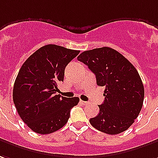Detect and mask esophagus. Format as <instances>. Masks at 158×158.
Here are the masks:
<instances>
[{"instance_id":"esophagus-1","label":"esophagus","mask_w":158,"mask_h":158,"mask_svg":"<svg viewBox=\"0 0 158 158\" xmlns=\"http://www.w3.org/2000/svg\"><path fill=\"white\" fill-rule=\"evenodd\" d=\"M80 102L82 103L83 105H87V104H88V102H85V101H82V100L80 101Z\"/></svg>"}]
</instances>
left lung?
Wrapping results in <instances>:
<instances>
[{"instance_id":"obj_1","label":"left lung","mask_w":158,"mask_h":158,"mask_svg":"<svg viewBox=\"0 0 158 158\" xmlns=\"http://www.w3.org/2000/svg\"><path fill=\"white\" fill-rule=\"evenodd\" d=\"M78 60L88 66L96 75L97 84L104 87V102L99 114L90 118L91 126L108 134L126 131L139 114L144 90L133 65L115 49L102 47L84 51Z\"/></svg>"}]
</instances>
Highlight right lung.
<instances>
[{"label":"right lung","mask_w":158,"mask_h":158,"mask_svg":"<svg viewBox=\"0 0 158 158\" xmlns=\"http://www.w3.org/2000/svg\"><path fill=\"white\" fill-rule=\"evenodd\" d=\"M79 50L48 44L25 60L15 79L13 99L18 114L33 132L48 134L61 128L79 98L56 95L57 84L63 81L65 68Z\"/></svg>","instance_id":"add662e5"}]
</instances>
